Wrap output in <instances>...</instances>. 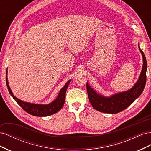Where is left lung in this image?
<instances>
[{
    "instance_id": "8db88e82",
    "label": "left lung",
    "mask_w": 151,
    "mask_h": 151,
    "mask_svg": "<svg viewBox=\"0 0 151 151\" xmlns=\"http://www.w3.org/2000/svg\"><path fill=\"white\" fill-rule=\"evenodd\" d=\"M138 47L142 56L143 65L139 78L130 89L113 94L110 96H104L98 93L91 88L88 83H87L86 88L89 100L96 110L110 114L118 113L129 107L143 92L146 83V71L147 65L145 55L140 49L139 43Z\"/></svg>"
}]
</instances>
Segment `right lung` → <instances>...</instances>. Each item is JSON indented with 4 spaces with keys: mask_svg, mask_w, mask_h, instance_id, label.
Returning a JSON list of instances; mask_svg holds the SVG:
<instances>
[{
    "mask_svg": "<svg viewBox=\"0 0 151 151\" xmlns=\"http://www.w3.org/2000/svg\"><path fill=\"white\" fill-rule=\"evenodd\" d=\"M7 69L6 71V84L9 92L10 94L13 97L14 99L17 102V103L24 109L25 111L31 115L36 116H47L49 115H52L53 114H55L59 111L63 107V104L65 103V94L66 91L68 86V84H70L72 79H70L67 82V83L65 86L59 91V93L57 96V98L53 101L52 103H50L47 104H35L28 102H24L19 98L14 96L13 94L12 91L10 88L9 85V82L7 79Z\"/></svg>",
    "mask_w": 151,
    "mask_h": 151,
    "instance_id": "add662e5",
    "label": "right lung"
}]
</instances>
